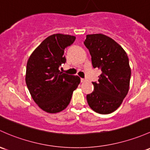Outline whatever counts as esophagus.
Returning a JSON list of instances; mask_svg holds the SVG:
<instances>
[{"label":"esophagus","mask_w":150,"mask_h":150,"mask_svg":"<svg viewBox=\"0 0 150 150\" xmlns=\"http://www.w3.org/2000/svg\"><path fill=\"white\" fill-rule=\"evenodd\" d=\"M80 80H81V83H83V82H86V79H83V78H81V79H80Z\"/></svg>","instance_id":"obj_1"}]
</instances>
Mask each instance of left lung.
I'll return each mask as SVG.
<instances>
[{
    "mask_svg": "<svg viewBox=\"0 0 150 150\" xmlns=\"http://www.w3.org/2000/svg\"><path fill=\"white\" fill-rule=\"evenodd\" d=\"M91 55L93 67L100 69L98 82L87 95L89 106L96 113L116 111L129 92L131 68L127 52L117 42L102 34H88L84 42Z\"/></svg>",
    "mask_w": 150,
    "mask_h": 150,
    "instance_id": "1",
    "label": "left lung"
}]
</instances>
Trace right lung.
<instances>
[{
    "label": "right lung",
    "mask_w": 150,
    "mask_h": 150,
    "mask_svg": "<svg viewBox=\"0 0 150 150\" xmlns=\"http://www.w3.org/2000/svg\"><path fill=\"white\" fill-rule=\"evenodd\" d=\"M75 40L74 36L52 34L34 50L28 59L26 86L34 102L47 113H56L67 108L80 83L77 75L59 70L66 62L64 50Z\"/></svg>",
    "instance_id": "1"
}]
</instances>
